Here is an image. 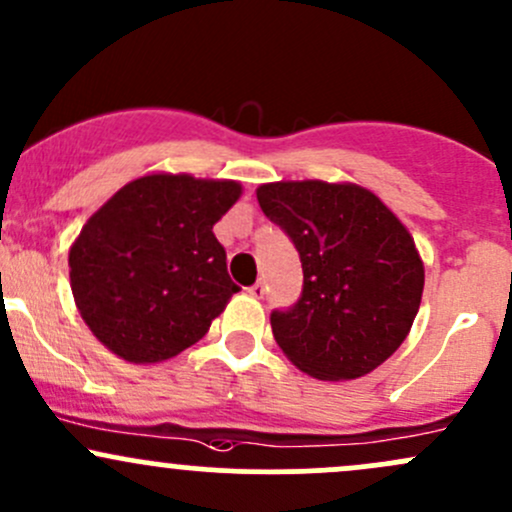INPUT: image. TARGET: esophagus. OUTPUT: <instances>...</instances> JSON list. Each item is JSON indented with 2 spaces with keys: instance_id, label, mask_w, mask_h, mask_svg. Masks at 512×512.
I'll list each match as a JSON object with an SVG mask.
<instances>
[{
  "instance_id": "obj_1",
  "label": "esophagus",
  "mask_w": 512,
  "mask_h": 512,
  "mask_svg": "<svg viewBox=\"0 0 512 512\" xmlns=\"http://www.w3.org/2000/svg\"><path fill=\"white\" fill-rule=\"evenodd\" d=\"M263 293H266V288H263L261 280H258V283H254V285H251V288H249V295H251V298H258V300H261V298H263Z\"/></svg>"
}]
</instances>
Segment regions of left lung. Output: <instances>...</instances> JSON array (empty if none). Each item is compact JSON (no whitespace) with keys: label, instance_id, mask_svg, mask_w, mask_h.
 Returning <instances> with one entry per match:
<instances>
[{"label":"left lung","instance_id":"left-lung-1","mask_svg":"<svg viewBox=\"0 0 512 512\" xmlns=\"http://www.w3.org/2000/svg\"><path fill=\"white\" fill-rule=\"evenodd\" d=\"M256 197L302 263L300 300L271 315L283 354L320 381L371 373L420 310L425 266L405 224L354 183L280 180L258 185Z\"/></svg>","mask_w":512,"mask_h":512}]
</instances>
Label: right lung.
I'll list each match as a JSON object with an SVG mask.
<instances>
[{
	"instance_id": "right-lung-1",
	"label": "right lung",
	"mask_w": 512,
	"mask_h": 512,
	"mask_svg": "<svg viewBox=\"0 0 512 512\" xmlns=\"http://www.w3.org/2000/svg\"><path fill=\"white\" fill-rule=\"evenodd\" d=\"M239 197L236 180L151 173L87 219L70 246V288L112 354L158 364L205 337L239 290L212 232Z\"/></svg>"
}]
</instances>
